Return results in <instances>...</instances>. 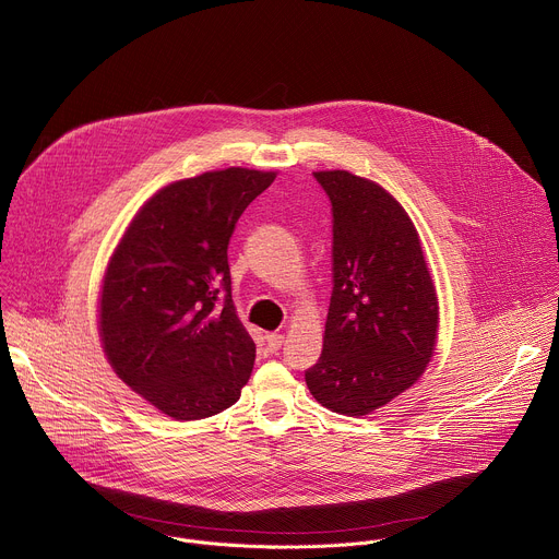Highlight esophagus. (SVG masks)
Returning <instances> with one entry per match:
<instances>
[{"instance_id": "34e87169", "label": "esophagus", "mask_w": 559, "mask_h": 559, "mask_svg": "<svg viewBox=\"0 0 559 559\" xmlns=\"http://www.w3.org/2000/svg\"><path fill=\"white\" fill-rule=\"evenodd\" d=\"M283 344V335L281 333H267L265 335V350L267 353H276Z\"/></svg>"}]
</instances>
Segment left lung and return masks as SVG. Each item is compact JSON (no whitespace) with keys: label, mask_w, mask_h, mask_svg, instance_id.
Masks as SVG:
<instances>
[{"label":"left lung","mask_w":559,"mask_h":559,"mask_svg":"<svg viewBox=\"0 0 559 559\" xmlns=\"http://www.w3.org/2000/svg\"><path fill=\"white\" fill-rule=\"evenodd\" d=\"M331 202L333 289L305 382L324 408L361 417L424 373L439 326L437 292L406 211L376 181L313 173Z\"/></svg>","instance_id":"left-lung-1"}]
</instances>
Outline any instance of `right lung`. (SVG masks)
I'll return each instance as SVG.
<instances>
[{"label":"right lung","instance_id":"obj_1","mask_svg":"<svg viewBox=\"0 0 559 559\" xmlns=\"http://www.w3.org/2000/svg\"><path fill=\"white\" fill-rule=\"evenodd\" d=\"M276 173L233 166L179 179L133 217L105 274L100 340L118 378L164 415L193 421L230 408L254 366V340L230 294L228 243Z\"/></svg>","mask_w":559,"mask_h":559}]
</instances>
